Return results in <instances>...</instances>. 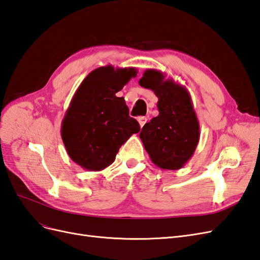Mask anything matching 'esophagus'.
Listing matches in <instances>:
<instances>
[{"label": "esophagus", "instance_id": "obj_1", "mask_svg": "<svg viewBox=\"0 0 260 260\" xmlns=\"http://www.w3.org/2000/svg\"><path fill=\"white\" fill-rule=\"evenodd\" d=\"M138 121H139V123H140V127L142 128L143 125L145 124V122L147 121V119H146V117H143V116H141V117H139L138 118Z\"/></svg>", "mask_w": 260, "mask_h": 260}]
</instances>
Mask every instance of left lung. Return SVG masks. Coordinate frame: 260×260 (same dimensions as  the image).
<instances>
[{"instance_id": "8db88e82", "label": "left lung", "mask_w": 260, "mask_h": 260, "mask_svg": "<svg viewBox=\"0 0 260 260\" xmlns=\"http://www.w3.org/2000/svg\"><path fill=\"white\" fill-rule=\"evenodd\" d=\"M139 84L158 98L159 115L141 130L140 139L157 167L182 168L193 156L200 141V123L185 86L159 70L147 69Z\"/></svg>"}]
</instances>
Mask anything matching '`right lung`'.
<instances>
[{
	"mask_svg": "<svg viewBox=\"0 0 260 260\" xmlns=\"http://www.w3.org/2000/svg\"><path fill=\"white\" fill-rule=\"evenodd\" d=\"M137 73L133 67H99L75 92L60 133L67 154L81 168L105 169L114 162L119 147L140 131L139 122L129 116L124 99L116 96Z\"/></svg>",
	"mask_w": 260,
	"mask_h": 260,
	"instance_id": "1",
	"label": "right lung"
}]
</instances>
